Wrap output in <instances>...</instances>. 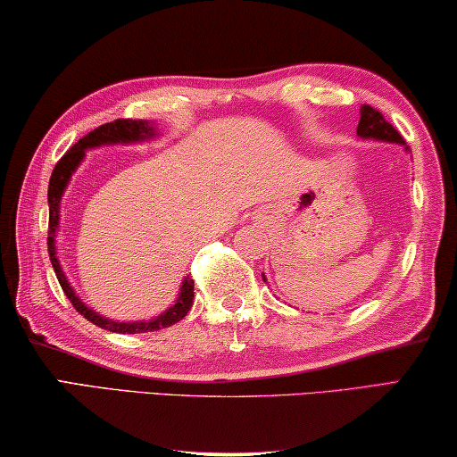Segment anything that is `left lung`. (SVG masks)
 Listing matches in <instances>:
<instances>
[{
  "label": "left lung",
  "mask_w": 457,
  "mask_h": 457,
  "mask_svg": "<svg viewBox=\"0 0 457 457\" xmlns=\"http://www.w3.org/2000/svg\"><path fill=\"white\" fill-rule=\"evenodd\" d=\"M356 136L361 139H372V141H386V144H397L405 147V152L409 154V145L405 144V139L399 136V131L395 127L385 121V117L378 113L377 109H372L370 104H362L361 107V123H358ZM263 281L265 275H263Z\"/></svg>",
  "instance_id": "8db88e82"
}]
</instances>
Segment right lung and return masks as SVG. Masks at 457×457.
Masks as SVG:
<instances>
[{
    "label": "right lung",
    "mask_w": 457,
    "mask_h": 457,
    "mask_svg": "<svg viewBox=\"0 0 457 457\" xmlns=\"http://www.w3.org/2000/svg\"><path fill=\"white\" fill-rule=\"evenodd\" d=\"M158 137V129H155L154 123L149 121H137V119H117L113 123H104L101 127H96L91 133H87L85 137L79 139L69 152L62 155L54 171L50 176V184H48V208H50V219H48V255H50V263L54 267V273L58 278L60 287L66 294V297L71 299V303L74 305L80 316H85L88 321H93L95 326L103 328V330L109 332H119V334H139V332H155L162 330V328H168L176 321L182 320L186 313L192 308V299H194V281L190 278H184L182 286H179L176 302L170 305L166 312H162L160 316H155L152 320H139V321H119V320H111L101 316L99 312H95L93 308L82 302V299L77 295V291L72 289V286L66 279V275L62 271V265L56 257V237H58V227H60V202H62V196L66 188H69V182L74 171L80 166V162L85 160V154L88 149L95 147H103V145H129V144H141V141H149Z\"/></svg>",
    "instance_id": "obj_1"
}]
</instances>
